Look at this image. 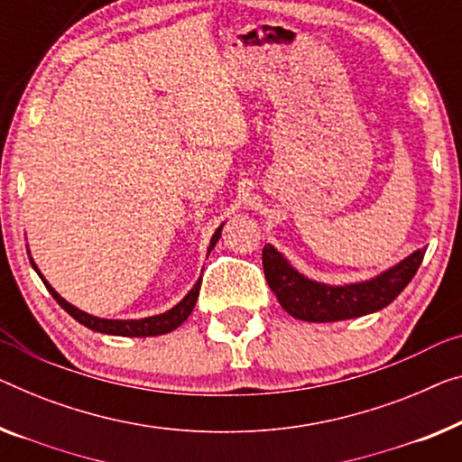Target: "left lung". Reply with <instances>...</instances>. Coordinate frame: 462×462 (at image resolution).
Here are the masks:
<instances>
[{
	"mask_svg": "<svg viewBox=\"0 0 462 462\" xmlns=\"http://www.w3.org/2000/svg\"><path fill=\"white\" fill-rule=\"evenodd\" d=\"M425 249L359 284L326 286L300 275L272 245L263 246V273L280 305L302 321H340L388 307L417 273Z\"/></svg>",
	"mask_w": 462,
	"mask_h": 462,
	"instance_id": "8db88e82",
	"label": "left lung"
}]
</instances>
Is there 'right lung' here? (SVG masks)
I'll return each mask as SVG.
<instances>
[{
    "label": "right lung",
    "instance_id": "add662e5",
    "mask_svg": "<svg viewBox=\"0 0 462 462\" xmlns=\"http://www.w3.org/2000/svg\"><path fill=\"white\" fill-rule=\"evenodd\" d=\"M222 236V226L216 230L213 234L211 243H209V251L216 246V243ZM32 263V261H31ZM34 270H37V265L32 263ZM39 273V270H37ZM41 275V273H39ZM41 280H43V275H41ZM43 284L47 286V291H50L51 297L58 300V305L64 309L68 315H72L74 319L82 326H87L88 329H95V332H101V334H112V336H160V334H168L171 329H176L180 323L189 318L192 309H195V302L199 297V288H201V280L197 282L195 288L184 297L180 302H178L176 307H171L170 311H165L162 315H153V318H144V319H101V318H93V315H88L85 311H80V309L72 307L70 302H66L64 299L60 297L58 292L53 291V288L47 284L43 280Z\"/></svg>",
    "mask_w": 462,
    "mask_h": 462
}]
</instances>
